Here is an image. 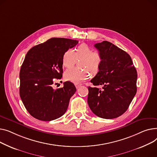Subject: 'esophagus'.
I'll return each mask as SVG.
<instances>
[{
    "label": "esophagus",
    "instance_id": "obj_1",
    "mask_svg": "<svg viewBox=\"0 0 157 157\" xmlns=\"http://www.w3.org/2000/svg\"><path fill=\"white\" fill-rule=\"evenodd\" d=\"M80 86H81V84H75V87H76L77 89L79 88Z\"/></svg>",
    "mask_w": 157,
    "mask_h": 157
}]
</instances>
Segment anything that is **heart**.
<instances>
[{
    "label": "heart",
    "instance_id": "heart-1",
    "mask_svg": "<svg viewBox=\"0 0 157 157\" xmlns=\"http://www.w3.org/2000/svg\"><path fill=\"white\" fill-rule=\"evenodd\" d=\"M76 59H81L80 66L85 68H72L64 72V78L74 83H80L87 79L90 75L89 70L93 73H97L103 61L101 53L93 51V49L86 44L78 46L74 52L68 49L64 52L62 58L63 66L67 68L72 67L76 62Z\"/></svg>",
    "mask_w": 157,
    "mask_h": 157
}]
</instances>
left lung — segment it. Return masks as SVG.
<instances>
[{
    "label": "left lung",
    "mask_w": 157,
    "mask_h": 157,
    "mask_svg": "<svg viewBox=\"0 0 157 157\" xmlns=\"http://www.w3.org/2000/svg\"><path fill=\"white\" fill-rule=\"evenodd\" d=\"M94 47L103 61L90 82L102 88L89 87L87 103L96 115L115 118L127 111L136 94L137 71L129 55L112 43L105 40Z\"/></svg>",
    "instance_id": "1"
}]
</instances>
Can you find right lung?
<instances>
[{"mask_svg": "<svg viewBox=\"0 0 157 157\" xmlns=\"http://www.w3.org/2000/svg\"><path fill=\"white\" fill-rule=\"evenodd\" d=\"M78 41L51 38L31 48L25 58L20 72V95L29 113L42 121H51L66 112L76 87L65 82L61 88H52L54 80L63 74V54Z\"/></svg>", "mask_w": 157, "mask_h": 157, "instance_id": "right-lung-1", "label": "right lung"}]
</instances>
